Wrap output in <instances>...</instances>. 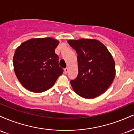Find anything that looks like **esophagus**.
<instances>
[{
    "mask_svg": "<svg viewBox=\"0 0 134 134\" xmlns=\"http://www.w3.org/2000/svg\"><path fill=\"white\" fill-rule=\"evenodd\" d=\"M68 68H65L64 69V74H67V72H68Z\"/></svg>",
    "mask_w": 134,
    "mask_h": 134,
    "instance_id": "obj_1",
    "label": "esophagus"
}]
</instances>
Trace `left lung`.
<instances>
[{
    "mask_svg": "<svg viewBox=\"0 0 134 134\" xmlns=\"http://www.w3.org/2000/svg\"><path fill=\"white\" fill-rule=\"evenodd\" d=\"M67 42L78 55V76L70 81L73 90L86 99L99 96L114 80L115 63L111 54L97 40L82 38Z\"/></svg>",
    "mask_w": 134,
    "mask_h": 134,
    "instance_id": "obj_1",
    "label": "left lung"
}]
</instances>
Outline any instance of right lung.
Masks as SVG:
<instances>
[{
    "mask_svg": "<svg viewBox=\"0 0 134 134\" xmlns=\"http://www.w3.org/2000/svg\"><path fill=\"white\" fill-rule=\"evenodd\" d=\"M59 41L52 38H32L16 48L13 57L16 76L22 86L34 93L53 86L63 74L55 49Z\"/></svg>",
    "mask_w": 134,
    "mask_h": 134,
    "instance_id": "add662e5",
    "label": "right lung"
}]
</instances>
